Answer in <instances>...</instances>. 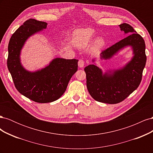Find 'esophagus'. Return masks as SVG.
Instances as JSON below:
<instances>
[{
  "label": "esophagus",
  "mask_w": 153,
  "mask_h": 153,
  "mask_svg": "<svg viewBox=\"0 0 153 153\" xmlns=\"http://www.w3.org/2000/svg\"><path fill=\"white\" fill-rule=\"evenodd\" d=\"M84 64H85V62H84V61H83V60H82V59L79 60V61H78V67L80 68H83L84 66Z\"/></svg>",
  "instance_id": "34e87169"
}]
</instances>
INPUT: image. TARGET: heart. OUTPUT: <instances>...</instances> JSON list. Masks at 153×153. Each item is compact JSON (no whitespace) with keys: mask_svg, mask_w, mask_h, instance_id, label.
<instances>
[{"mask_svg":"<svg viewBox=\"0 0 153 153\" xmlns=\"http://www.w3.org/2000/svg\"><path fill=\"white\" fill-rule=\"evenodd\" d=\"M95 38L94 30L92 29H84L78 30L74 33L72 38V42L75 47L85 48L92 43V48L94 50H99L103 48L105 45V39L99 37Z\"/></svg>","mask_w":153,"mask_h":153,"instance_id":"b5f03b06","label":"heart"}]
</instances>
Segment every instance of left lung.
I'll use <instances>...</instances> for the list:
<instances>
[{"mask_svg": "<svg viewBox=\"0 0 153 153\" xmlns=\"http://www.w3.org/2000/svg\"><path fill=\"white\" fill-rule=\"evenodd\" d=\"M126 38L119 41L100 53V59L109 60L124 48L130 47L133 56L122 67L107 69L103 72L97 66L96 58L93 64L84 68L87 87L92 98L99 102L115 104L126 99L139 86L146 63V45L142 37L127 24L119 25Z\"/></svg>", "mask_w": 153, "mask_h": 153, "instance_id": "8db88e82", "label": "left lung"}]
</instances>
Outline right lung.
Masks as SVG:
<instances>
[{
  "label": "right lung",
  "mask_w": 153,
  "mask_h": 153,
  "mask_svg": "<svg viewBox=\"0 0 153 153\" xmlns=\"http://www.w3.org/2000/svg\"><path fill=\"white\" fill-rule=\"evenodd\" d=\"M48 24L29 19L14 33L8 45L7 68L18 91L37 103L53 102L61 98L78 69V60L55 58L36 71L25 69L21 62V52L31 36L43 31Z\"/></svg>",
  "instance_id": "add662e5"
}]
</instances>
